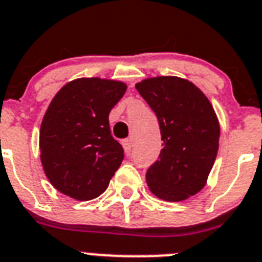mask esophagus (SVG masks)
Listing matches in <instances>:
<instances>
[{"label": "esophagus", "mask_w": 262, "mask_h": 262, "mask_svg": "<svg viewBox=\"0 0 262 262\" xmlns=\"http://www.w3.org/2000/svg\"><path fill=\"white\" fill-rule=\"evenodd\" d=\"M122 146H124V149H125V153H127V155H129V153L132 151V140L130 138H125L124 141H122Z\"/></svg>", "instance_id": "34e87169"}]
</instances>
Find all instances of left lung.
Wrapping results in <instances>:
<instances>
[{
    "instance_id": "8db88e82",
    "label": "left lung",
    "mask_w": 262,
    "mask_h": 262,
    "mask_svg": "<svg viewBox=\"0 0 262 262\" xmlns=\"http://www.w3.org/2000/svg\"><path fill=\"white\" fill-rule=\"evenodd\" d=\"M136 89L157 116L164 141L146 172L149 189L165 201L189 199L205 186L216 160V113L199 88L179 77L149 78Z\"/></svg>"
}]
</instances>
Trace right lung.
Masks as SVG:
<instances>
[{"mask_svg":"<svg viewBox=\"0 0 262 262\" xmlns=\"http://www.w3.org/2000/svg\"><path fill=\"white\" fill-rule=\"evenodd\" d=\"M126 85L80 78L56 94L39 130L41 162L52 185L74 200L88 201L106 190L124 160L111 133L109 113Z\"/></svg>","mask_w":262,"mask_h":262,"instance_id":"obj_1","label":"right lung"}]
</instances>
